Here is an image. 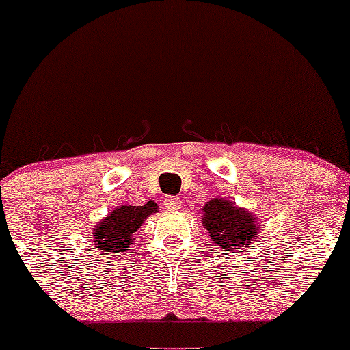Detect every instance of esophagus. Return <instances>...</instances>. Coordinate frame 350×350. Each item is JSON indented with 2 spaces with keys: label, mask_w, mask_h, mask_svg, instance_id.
<instances>
[{
  "label": "esophagus",
  "mask_w": 350,
  "mask_h": 350,
  "mask_svg": "<svg viewBox=\"0 0 350 350\" xmlns=\"http://www.w3.org/2000/svg\"><path fill=\"white\" fill-rule=\"evenodd\" d=\"M164 207H166L167 211H179V208L183 207V200L179 198H174V196H167V198L164 199Z\"/></svg>",
  "instance_id": "obj_1"
}]
</instances>
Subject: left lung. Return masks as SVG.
<instances>
[{
	"label": "left lung",
	"mask_w": 350,
	"mask_h": 350,
	"mask_svg": "<svg viewBox=\"0 0 350 350\" xmlns=\"http://www.w3.org/2000/svg\"><path fill=\"white\" fill-rule=\"evenodd\" d=\"M202 227L214 245L226 252L239 253L260 235L258 217L224 198H212L202 207Z\"/></svg>",
	"instance_id": "obj_1"
}]
</instances>
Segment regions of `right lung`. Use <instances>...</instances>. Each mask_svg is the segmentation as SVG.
<instances>
[{"label":"right lung","instance_id":"add662e5","mask_svg":"<svg viewBox=\"0 0 350 350\" xmlns=\"http://www.w3.org/2000/svg\"><path fill=\"white\" fill-rule=\"evenodd\" d=\"M159 212L158 204L148 200L144 206H118L98 220L92 230V245L100 253H107V258L122 255L133 245V235L143 226L148 217Z\"/></svg>","mask_w":350,"mask_h":350}]
</instances>
